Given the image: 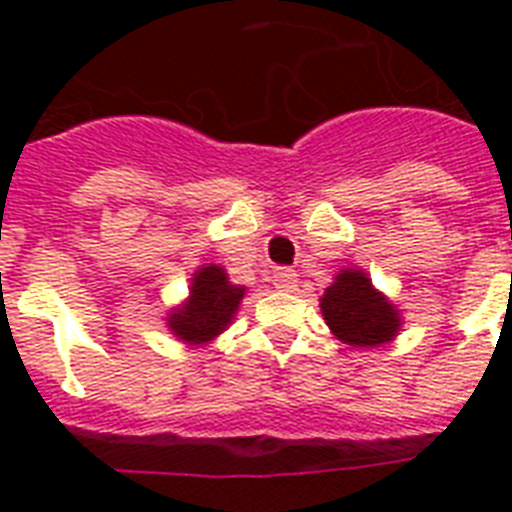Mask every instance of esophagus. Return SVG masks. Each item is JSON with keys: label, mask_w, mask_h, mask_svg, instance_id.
<instances>
[{"label": "esophagus", "mask_w": 512, "mask_h": 512, "mask_svg": "<svg viewBox=\"0 0 512 512\" xmlns=\"http://www.w3.org/2000/svg\"><path fill=\"white\" fill-rule=\"evenodd\" d=\"M271 281H273V287L281 289V292H295L297 289V273L295 271H284V268H281V271L273 273Z\"/></svg>", "instance_id": "esophagus-1"}]
</instances>
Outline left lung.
I'll return each mask as SVG.
<instances>
[{"label": "left lung", "instance_id": "obj_1", "mask_svg": "<svg viewBox=\"0 0 512 512\" xmlns=\"http://www.w3.org/2000/svg\"><path fill=\"white\" fill-rule=\"evenodd\" d=\"M319 308L332 335L353 348H380L401 332V311L361 268H342Z\"/></svg>", "mask_w": 512, "mask_h": 512}]
</instances>
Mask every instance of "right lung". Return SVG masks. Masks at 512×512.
I'll use <instances>...</instances> for the list:
<instances>
[{"mask_svg": "<svg viewBox=\"0 0 512 512\" xmlns=\"http://www.w3.org/2000/svg\"><path fill=\"white\" fill-rule=\"evenodd\" d=\"M247 287L233 284L223 265L204 263L191 273L188 297L164 316L167 329L185 345H207L231 327Z\"/></svg>", "mask_w": 512, "mask_h": 512, "instance_id": "add662e5", "label": "right lung"}]
</instances>
